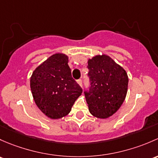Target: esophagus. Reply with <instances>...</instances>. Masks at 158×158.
I'll return each mask as SVG.
<instances>
[{
  "instance_id": "34e87169",
  "label": "esophagus",
  "mask_w": 158,
  "mask_h": 158,
  "mask_svg": "<svg viewBox=\"0 0 158 158\" xmlns=\"http://www.w3.org/2000/svg\"><path fill=\"white\" fill-rule=\"evenodd\" d=\"M77 84H78L80 86H81V87H82V81H81V79L77 80Z\"/></svg>"
}]
</instances>
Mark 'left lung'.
<instances>
[{
	"instance_id": "8db88e82",
	"label": "left lung",
	"mask_w": 158,
	"mask_h": 158,
	"mask_svg": "<svg viewBox=\"0 0 158 158\" xmlns=\"http://www.w3.org/2000/svg\"><path fill=\"white\" fill-rule=\"evenodd\" d=\"M90 90L84 92L91 115L107 118L115 114L126 99L128 77L126 70L109 55L89 58Z\"/></svg>"
}]
</instances>
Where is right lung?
I'll return each instance as SVG.
<instances>
[{
    "mask_svg": "<svg viewBox=\"0 0 158 158\" xmlns=\"http://www.w3.org/2000/svg\"><path fill=\"white\" fill-rule=\"evenodd\" d=\"M68 57L55 53L32 72L30 88L38 108L45 116L58 119L71 112L82 89L71 77Z\"/></svg>",
    "mask_w": 158,
    "mask_h": 158,
    "instance_id": "1",
    "label": "right lung"
}]
</instances>
